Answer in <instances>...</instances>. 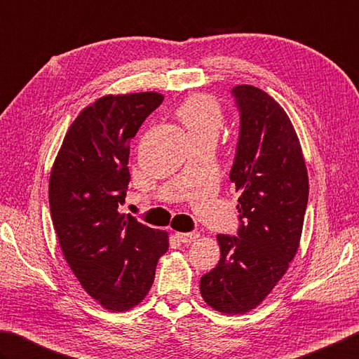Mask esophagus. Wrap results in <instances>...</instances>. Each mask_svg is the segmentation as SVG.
<instances>
[{
    "instance_id": "34e87169",
    "label": "esophagus",
    "mask_w": 359,
    "mask_h": 359,
    "mask_svg": "<svg viewBox=\"0 0 359 359\" xmlns=\"http://www.w3.org/2000/svg\"><path fill=\"white\" fill-rule=\"evenodd\" d=\"M177 238L182 242V243H192V242H195L197 241L198 238H200V234L198 233H178L177 234Z\"/></svg>"
}]
</instances>
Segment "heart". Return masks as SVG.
Returning a JSON list of instances; mask_svg holds the SVG:
<instances>
[{
  "instance_id": "obj_1",
  "label": "heart",
  "mask_w": 359,
  "mask_h": 359,
  "mask_svg": "<svg viewBox=\"0 0 359 359\" xmlns=\"http://www.w3.org/2000/svg\"><path fill=\"white\" fill-rule=\"evenodd\" d=\"M177 117L186 126L192 140L217 139L225 123L222 106L209 93H195L186 98L178 106Z\"/></svg>"
}]
</instances>
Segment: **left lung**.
Instances as JSON below:
<instances>
[{
	"label": "left lung",
	"mask_w": 359,
	"mask_h": 359,
	"mask_svg": "<svg viewBox=\"0 0 359 359\" xmlns=\"http://www.w3.org/2000/svg\"><path fill=\"white\" fill-rule=\"evenodd\" d=\"M241 112L229 180L241 194L238 236L219 234L220 261L200 280L209 306L245 314L272 292L299 250L308 205V170L285 109L255 86L233 89Z\"/></svg>",
	"instance_id": "1"
}]
</instances>
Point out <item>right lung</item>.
Segmentation results:
<instances>
[{
    "label": "right lung",
    "instance_id": "1",
    "mask_svg": "<svg viewBox=\"0 0 359 359\" xmlns=\"http://www.w3.org/2000/svg\"><path fill=\"white\" fill-rule=\"evenodd\" d=\"M158 92L106 95L67 131L50 175V211L59 245L79 285L112 313L137 306L168 250V233L118 208L130 182V142L162 103Z\"/></svg>",
    "mask_w": 359,
    "mask_h": 359
}]
</instances>
